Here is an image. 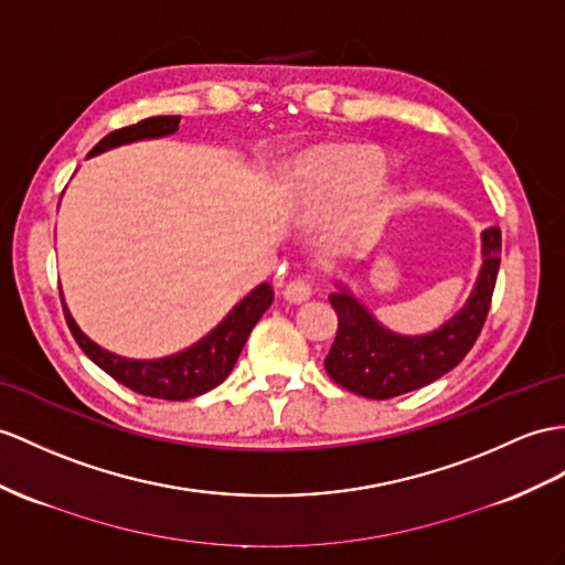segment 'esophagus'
<instances>
[{"mask_svg": "<svg viewBox=\"0 0 565 565\" xmlns=\"http://www.w3.org/2000/svg\"><path fill=\"white\" fill-rule=\"evenodd\" d=\"M282 295H285V299L295 301V305H299V301H307L311 297V282L307 275H297V278L287 282Z\"/></svg>", "mask_w": 565, "mask_h": 565, "instance_id": "esophagus-1", "label": "esophagus"}]
</instances>
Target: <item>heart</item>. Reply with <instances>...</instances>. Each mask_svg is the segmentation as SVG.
Segmentation results:
<instances>
[{"label": "heart", "instance_id": "b5f03b06", "mask_svg": "<svg viewBox=\"0 0 565 565\" xmlns=\"http://www.w3.org/2000/svg\"><path fill=\"white\" fill-rule=\"evenodd\" d=\"M386 162L381 153L366 146L328 148L299 164L295 182V201L307 211H333L362 196L374 186ZM388 209L386 196H371L354 220V237L369 239L376 235L381 217Z\"/></svg>", "mask_w": 565, "mask_h": 565}]
</instances>
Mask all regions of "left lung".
<instances>
[{
  "label": "left lung",
  "mask_w": 565,
  "mask_h": 565,
  "mask_svg": "<svg viewBox=\"0 0 565 565\" xmlns=\"http://www.w3.org/2000/svg\"><path fill=\"white\" fill-rule=\"evenodd\" d=\"M481 266L475 292L458 316L422 338H403L379 326L345 290L328 297L338 313V333L326 356V371L338 386L371 401L417 391L458 366L472 350L491 307L501 264V230L491 225L481 235Z\"/></svg>",
  "instance_id": "left-lung-1"
}]
</instances>
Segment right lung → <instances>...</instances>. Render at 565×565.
I'll use <instances>...</instances> for the list:
<instances>
[{
    "label": "right lung",
    "mask_w": 565,
    "mask_h": 565,
    "mask_svg": "<svg viewBox=\"0 0 565 565\" xmlns=\"http://www.w3.org/2000/svg\"><path fill=\"white\" fill-rule=\"evenodd\" d=\"M179 117L177 115H164V117H148L129 127H121L109 131L105 139L93 146L88 156H98L107 148H115L121 143H131L139 139H156V136H168L177 131ZM273 301V287L268 282L258 285L256 290L246 295L239 305L230 311L227 319L220 323L213 333L205 335L194 348L186 352H179L168 360H156V362H136V360H124L113 352H105L103 348L95 345L81 333L78 326L74 323L72 313L64 307V319L68 330H72L74 340L78 348L84 350L90 360L98 364L105 374L113 376L121 386L129 391L148 395V397H160V401H189V397H196L201 393H209L211 388L220 386L230 371L235 369L237 356L244 348L246 338H249L252 328L256 321L264 316V311L270 307Z\"/></svg>",
    "instance_id": "add662e5"
}]
</instances>
